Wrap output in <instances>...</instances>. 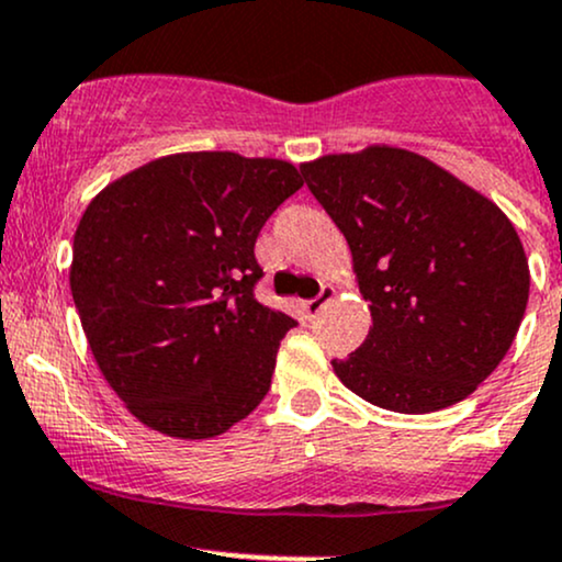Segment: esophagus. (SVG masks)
<instances>
[{
	"label": "esophagus",
	"instance_id": "obj_1",
	"mask_svg": "<svg viewBox=\"0 0 562 562\" xmlns=\"http://www.w3.org/2000/svg\"><path fill=\"white\" fill-rule=\"evenodd\" d=\"M333 295H336V291H333L330 285H323V291H319V295L317 299H312V301H306L304 304V310H306V317H317L319 312H323V306L328 304V301H333Z\"/></svg>",
	"mask_w": 562,
	"mask_h": 562
}]
</instances>
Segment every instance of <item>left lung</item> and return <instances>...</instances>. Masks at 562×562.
<instances>
[{
    "instance_id": "1",
    "label": "left lung",
    "mask_w": 562,
    "mask_h": 562,
    "mask_svg": "<svg viewBox=\"0 0 562 562\" xmlns=\"http://www.w3.org/2000/svg\"><path fill=\"white\" fill-rule=\"evenodd\" d=\"M347 237L373 328L333 371L368 403L431 413L470 397L515 341L528 304L512 221L427 157L371 146L301 165Z\"/></svg>"
}]
</instances>
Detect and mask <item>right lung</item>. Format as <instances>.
<instances>
[{
	"mask_svg": "<svg viewBox=\"0 0 562 562\" xmlns=\"http://www.w3.org/2000/svg\"><path fill=\"white\" fill-rule=\"evenodd\" d=\"M304 181L234 151L154 159L74 234L71 295L98 368L146 427L207 440L267 397L288 314L256 299V239Z\"/></svg>",
	"mask_w": 562,
	"mask_h": 562,
	"instance_id": "add662e5",
	"label": "right lung"
}]
</instances>
